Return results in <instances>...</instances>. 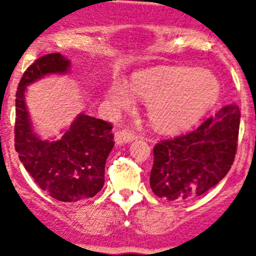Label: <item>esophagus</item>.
Instances as JSON below:
<instances>
[{"label": "esophagus", "mask_w": 256, "mask_h": 256, "mask_svg": "<svg viewBox=\"0 0 256 256\" xmlns=\"http://www.w3.org/2000/svg\"><path fill=\"white\" fill-rule=\"evenodd\" d=\"M138 137V134L136 132L130 130H118L115 133V142L118 144H128V142L133 141Z\"/></svg>", "instance_id": "34e87169"}]
</instances>
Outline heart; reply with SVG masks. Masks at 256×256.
<instances>
[{
	"label": "heart",
	"instance_id": "obj_1",
	"mask_svg": "<svg viewBox=\"0 0 256 256\" xmlns=\"http://www.w3.org/2000/svg\"><path fill=\"white\" fill-rule=\"evenodd\" d=\"M132 89L148 101L151 123L162 132L190 128L219 97V82L212 72L182 66L136 73L130 87L122 79H115L108 87V100L118 108H130L134 104Z\"/></svg>",
	"mask_w": 256,
	"mask_h": 256
}]
</instances>
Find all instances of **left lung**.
<instances>
[{"label": "left lung", "mask_w": 256, "mask_h": 256, "mask_svg": "<svg viewBox=\"0 0 256 256\" xmlns=\"http://www.w3.org/2000/svg\"><path fill=\"white\" fill-rule=\"evenodd\" d=\"M240 116L238 106L230 104L195 130L156 144L150 174L154 194L186 202L218 184L234 164Z\"/></svg>", "instance_id": "1"}]
</instances>
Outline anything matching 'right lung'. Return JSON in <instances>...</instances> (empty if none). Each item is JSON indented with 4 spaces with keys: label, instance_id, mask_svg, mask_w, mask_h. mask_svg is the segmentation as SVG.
I'll use <instances>...</instances> for the list:
<instances>
[{
    "label": "right lung",
    "instance_id": "right-lung-1",
    "mask_svg": "<svg viewBox=\"0 0 256 256\" xmlns=\"http://www.w3.org/2000/svg\"><path fill=\"white\" fill-rule=\"evenodd\" d=\"M70 61L55 52L24 72L16 91L15 150L32 178L51 198L64 202L94 198L105 183V162L114 148L112 126L79 114L56 141H44L32 130L24 94L26 86L47 74H65Z\"/></svg>",
    "mask_w": 256,
    "mask_h": 256
}]
</instances>
